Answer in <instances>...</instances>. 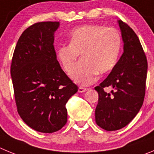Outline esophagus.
I'll use <instances>...</instances> for the list:
<instances>
[{
  "label": "esophagus",
  "instance_id": "1",
  "mask_svg": "<svg viewBox=\"0 0 154 154\" xmlns=\"http://www.w3.org/2000/svg\"><path fill=\"white\" fill-rule=\"evenodd\" d=\"M87 91H88V88H84V87H80L78 88L79 93H84V92H86Z\"/></svg>",
  "mask_w": 154,
  "mask_h": 154
}]
</instances>
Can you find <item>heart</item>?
<instances>
[{
    "instance_id": "1",
    "label": "heart",
    "mask_w": 154,
    "mask_h": 154,
    "mask_svg": "<svg viewBox=\"0 0 154 154\" xmlns=\"http://www.w3.org/2000/svg\"><path fill=\"white\" fill-rule=\"evenodd\" d=\"M121 45V36L115 28L84 25L72 31L69 45L59 47L57 55L63 70L69 74L80 54L82 60L70 76L74 82L89 85L96 80L97 74H106L116 66Z\"/></svg>"
}]
</instances>
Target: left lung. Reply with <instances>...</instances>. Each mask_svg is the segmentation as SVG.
I'll list each match as a JSON object with an SVG mask.
<instances>
[{
  "label": "left lung",
  "mask_w": 154,
  "mask_h": 154,
  "mask_svg": "<svg viewBox=\"0 0 154 154\" xmlns=\"http://www.w3.org/2000/svg\"><path fill=\"white\" fill-rule=\"evenodd\" d=\"M124 41V53L103 82L94 89L99 94L95 120L107 131L126 127L142 106L146 91L147 60L133 29L118 20ZM105 87L113 89L105 92Z\"/></svg>",
  "instance_id": "left-lung-1"
}]
</instances>
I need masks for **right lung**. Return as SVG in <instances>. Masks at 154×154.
<instances>
[{
    "label": "right lung",
    "mask_w": 154,
    "mask_h": 154,
    "mask_svg": "<svg viewBox=\"0 0 154 154\" xmlns=\"http://www.w3.org/2000/svg\"><path fill=\"white\" fill-rule=\"evenodd\" d=\"M57 21L34 23L17 43L11 75L17 112L30 128L58 131L67 124L66 103L78 87L57 60L54 47Z\"/></svg>",
    "instance_id": "add662e5"
}]
</instances>
